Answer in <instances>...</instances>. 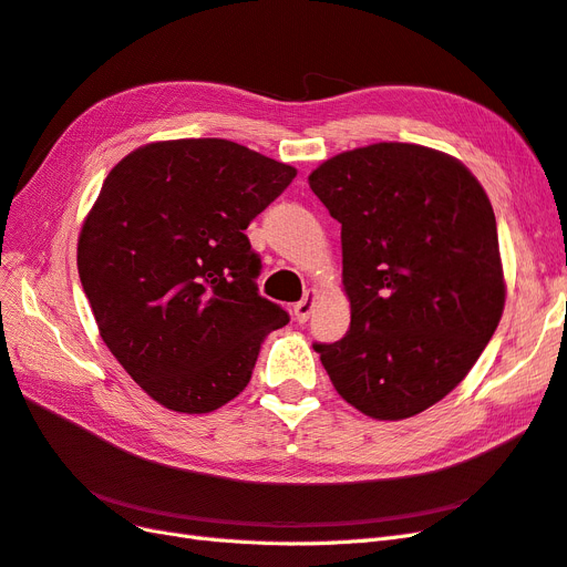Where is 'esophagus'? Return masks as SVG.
Listing matches in <instances>:
<instances>
[{
    "instance_id": "obj_1",
    "label": "esophagus",
    "mask_w": 567,
    "mask_h": 567,
    "mask_svg": "<svg viewBox=\"0 0 567 567\" xmlns=\"http://www.w3.org/2000/svg\"><path fill=\"white\" fill-rule=\"evenodd\" d=\"M317 298H319V293L312 288V290H307L305 298L293 307V315H296V319H298L300 323L310 319V315H312V310H315V305H317Z\"/></svg>"
}]
</instances>
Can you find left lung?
Masks as SVG:
<instances>
[{
    "label": "left lung",
    "mask_w": 567,
    "mask_h": 567,
    "mask_svg": "<svg viewBox=\"0 0 567 567\" xmlns=\"http://www.w3.org/2000/svg\"><path fill=\"white\" fill-rule=\"evenodd\" d=\"M340 221L350 331L315 346L338 394L402 421L468 375L504 315L506 279L483 184L421 144L342 151L307 177Z\"/></svg>",
    "instance_id": "obj_1"
}]
</instances>
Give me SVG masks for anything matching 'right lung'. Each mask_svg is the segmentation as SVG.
I'll return each mask as SVG.
<instances>
[{
  "label": "right lung",
  "mask_w": 567,
  "mask_h": 567,
  "mask_svg": "<svg viewBox=\"0 0 567 567\" xmlns=\"http://www.w3.org/2000/svg\"><path fill=\"white\" fill-rule=\"evenodd\" d=\"M298 169L229 140L151 142L120 161L82 221L78 271L123 369L153 402L208 414L241 394L288 323L257 293L244 234Z\"/></svg>",
  "instance_id": "1"
}]
</instances>
